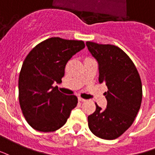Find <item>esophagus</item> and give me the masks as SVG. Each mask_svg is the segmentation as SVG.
I'll return each mask as SVG.
<instances>
[{
	"instance_id": "1",
	"label": "esophagus",
	"mask_w": 155,
	"mask_h": 155,
	"mask_svg": "<svg viewBox=\"0 0 155 155\" xmlns=\"http://www.w3.org/2000/svg\"><path fill=\"white\" fill-rule=\"evenodd\" d=\"M78 101H81V102H83V101H86V100H85V99H83V98L79 97V98H78Z\"/></svg>"
}]
</instances>
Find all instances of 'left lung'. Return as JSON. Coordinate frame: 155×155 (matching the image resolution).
Wrapping results in <instances>:
<instances>
[{"label":"left lung","instance_id":"8db88e82","mask_svg":"<svg viewBox=\"0 0 155 155\" xmlns=\"http://www.w3.org/2000/svg\"><path fill=\"white\" fill-rule=\"evenodd\" d=\"M99 64L100 83L108 91L105 110L96 103V110L88 116V127L96 136L104 140L120 137L133 124L142 101V83L137 68L121 48L112 45L86 43Z\"/></svg>","mask_w":155,"mask_h":155}]
</instances>
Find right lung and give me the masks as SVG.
I'll list each match as a JSON object with an SVG mask.
<instances>
[{"instance_id": "right-lung-1", "label": "right lung", "mask_w": 155, "mask_h": 155, "mask_svg": "<svg viewBox=\"0 0 155 155\" xmlns=\"http://www.w3.org/2000/svg\"><path fill=\"white\" fill-rule=\"evenodd\" d=\"M84 47L82 40L53 37L36 45L25 58L19 76V101L33 129L55 131L76 107V96L63 94L53 83L62 82L67 63Z\"/></svg>"}]
</instances>
